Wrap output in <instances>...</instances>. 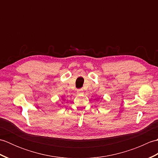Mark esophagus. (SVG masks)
<instances>
[{
  "label": "esophagus",
  "mask_w": 158,
  "mask_h": 158,
  "mask_svg": "<svg viewBox=\"0 0 158 158\" xmlns=\"http://www.w3.org/2000/svg\"><path fill=\"white\" fill-rule=\"evenodd\" d=\"M77 94H83L84 93V92H83V90L82 89H78V90H77Z\"/></svg>",
  "instance_id": "34e87169"
}]
</instances>
